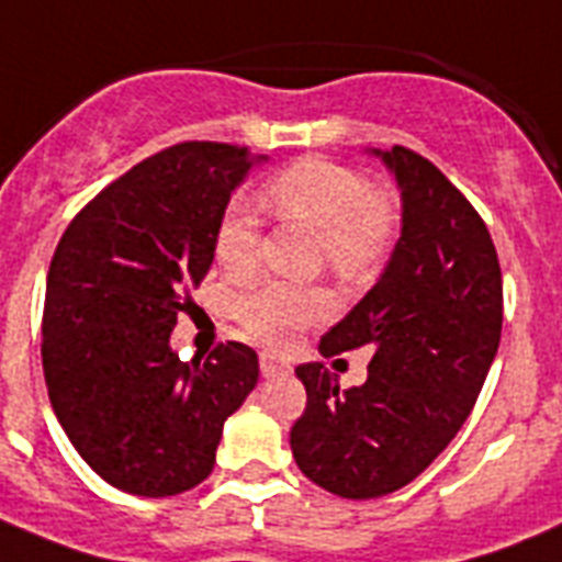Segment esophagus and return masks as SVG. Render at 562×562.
<instances>
[{
    "label": "esophagus",
    "instance_id": "esophagus-1",
    "mask_svg": "<svg viewBox=\"0 0 562 562\" xmlns=\"http://www.w3.org/2000/svg\"><path fill=\"white\" fill-rule=\"evenodd\" d=\"M260 370L262 375H285L291 373V364L285 362V359H280L277 353H260Z\"/></svg>",
    "mask_w": 562,
    "mask_h": 562
}]
</instances>
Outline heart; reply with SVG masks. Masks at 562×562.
Returning a JSON list of instances; mask_svg holds the SVG:
<instances>
[{"instance_id": "b5f03b06", "label": "heart", "mask_w": 562, "mask_h": 562, "mask_svg": "<svg viewBox=\"0 0 562 562\" xmlns=\"http://www.w3.org/2000/svg\"><path fill=\"white\" fill-rule=\"evenodd\" d=\"M266 200L280 217L322 234V248L339 274H359L387 248L396 212L356 169L322 158L296 160L266 187ZM260 254V212L237 198L223 209L214 228V260L228 277H248ZM330 302L319 288L266 282L237 305L240 322L266 345H291L305 328L328 316Z\"/></svg>"}]
</instances>
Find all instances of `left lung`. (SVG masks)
<instances>
[{
	"instance_id": "8db88e82",
	"label": "left lung",
	"mask_w": 562,
	"mask_h": 562,
	"mask_svg": "<svg viewBox=\"0 0 562 562\" xmlns=\"http://www.w3.org/2000/svg\"><path fill=\"white\" fill-rule=\"evenodd\" d=\"M364 153L396 180L402 234L319 353L370 345L373 359L350 390L322 362L300 364L308 404L291 427L302 475L350 501L402 490L447 450L475 407L504 322L497 254L470 200L404 146Z\"/></svg>"
}]
</instances>
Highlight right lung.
<instances>
[{"label":"right lung","instance_id":"right-lung-1","mask_svg":"<svg viewBox=\"0 0 562 562\" xmlns=\"http://www.w3.org/2000/svg\"><path fill=\"white\" fill-rule=\"evenodd\" d=\"M268 155L189 140L133 166L78 212L47 271L42 364L53 413L110 486L192 490L214 470L223 424L257 387L240 341L180 362L178 314L214 262V228Z\"/></svg>","mask_w":562,"mask_h":562}]
</instances>
